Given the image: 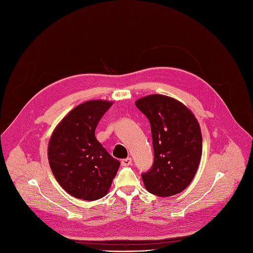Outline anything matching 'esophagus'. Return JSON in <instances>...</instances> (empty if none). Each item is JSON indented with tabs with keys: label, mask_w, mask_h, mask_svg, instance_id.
<instances>
[{
	"label": "esophagus",
	"mask_w": 253,
	"mask_h": 253,
	"mask_svg": "<svg viewBox=\"0 0 253 253\" xmlns=\"http://www.w3.org/2000/svg\"><path fill=\"white\" fill-rule=\"evenodd\" d=\"M130 164H131V158H129V157H127V158L122 160V165H123V166H128V165H130Z\"/></svg>",
	"instance_id": "esophagus-1"
}]
</instances>
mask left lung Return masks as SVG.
I'll return each mask as SVG.
<instances>
[{"label": "left lung", "mask_w": 253, "mask_h": 253, "mask_svg": "<svg viewBox=\"0 0 253 253\" xmlns=\"http://www.w3.org/2000/svg\"><path fill=\"white\" fill-rule=\"evenodd\" d=\"M150 122L154 163L142 174L146 189L158 197L184 190L198 171L203 138L198 120L178 100L153 94L135 101Z\"/></svg>", "instance_id": "1"}]
</instances>
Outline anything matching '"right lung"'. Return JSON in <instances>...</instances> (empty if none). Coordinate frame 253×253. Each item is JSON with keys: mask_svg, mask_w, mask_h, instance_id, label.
Wrapping results in <instances>:
<instances>
[{"mask_svg": "<svg viewBox=\"0 0 253 253\" xmlns=\"http://www.w3.org/2000/svg\"><path fill=\"white\" fill-rule=\"evenodd\" d=\"M111 105L107 100L78 105L50 137L47 157L51 171L60 185L77 199L96 201L106 196L121 165L95 138L96 126Z\"/></svg>", "mask_w": 253, "mask_h": 253, "instance_id": "1", "label": "right lung"}]
</instances>
